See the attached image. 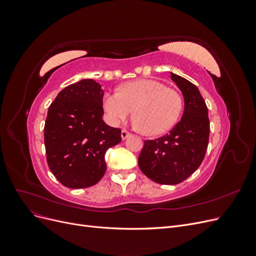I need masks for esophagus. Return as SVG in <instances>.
Returning <instances> with one entry per match:
<instances>
[{
	"label": "esophagus",
	"mask_w": 256,
	"mask_h": 256,
	"mask_svg": "<svg viewBox=\"0 0 256 256\" xmlns=\"http://www.w3.org/2000/svg\"><path fill=\"white\" fill-rule=\"evenodd\" d=\"M130 136V134L128 132V131L126 129H122V140H126V138Z\"/></svg>",
	"instance_id": "esophagus-1"
}]
</instances>
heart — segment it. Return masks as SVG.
Returning a JSON list of instances; mask_svg holds the SVG:
<instances>
[{
	"mask_svg": "<svg viewBox=\"0 0 256 256\" xmlns=\"http://www.w3.org/2000/svg\"><path fill=\"white\" fill-rule=\"evenodd\" d=\"M104 110L112 125H118L134 109L136 126L145 134L157 136L171 129L184 108L182 95L157 80L142 79L126 83L118 92H108Z\"/></svg>",
	"mask_w": 256,
	"mask_h": 256,
	"instance_id": "heart-1",
	"label": "heart"
}]
</instances>
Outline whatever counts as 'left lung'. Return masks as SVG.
<instances>
[{
	"label": "left lung",
	"instance_id": "obj_1",
	"mask_svg": "<svg viewBox=\"0 0 256 256\" xmlns=\"http://www.w3.org/2000/svg\"><path fill=\"white\" fill-rule=\"evenodd\" d=\"M184 99L182 120L166 136L144 141L138 162L143 174L162 184H176L194 173L209 141L208 110L194 84L171 72Z\"/></svg>",
	"mask_w": 256,
	"mask_h": 256
}]
</instances>
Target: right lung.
I'll return each mask as SVG.
<instances>
[{
    "label": "right lung",
    "mask_w": 256,
    "mask_h": 256,
    "mask_svg": "<svg viewBox=\"0 0 256 256\" xmlns=\"http://www.w3.org/2000/svg\"><path fill=\"white\" fill-rule=\"evenodd\" d=\"M104 90L95 80L68 85L51 104L44 122L50 171L67 188L96 184L106 173V152L122 141L120 129L102 120Z\"/></svg>",
    "instance_id": "add662e5"
}]
</instances>
